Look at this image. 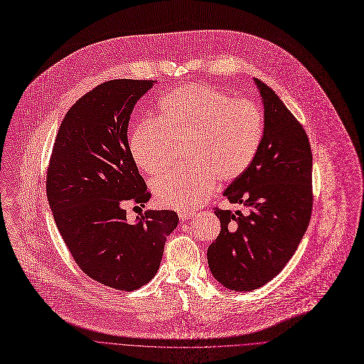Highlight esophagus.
I'll use <instances>...</instances> for the list:
<instances>
[{
  "label": "esophagus",
  "instance_id": "1",
  "mask_svg": "<svg viewBox=\"0 0 364 364\" xmlns=\"http://www.w3.org/2000/svg\"><path fill=\"white\" fill-rule=\"evenodd\" d=\"M192 216H195V212H193V210H186V209L179 210V220H181V221H188V220H191Z\"/></svg>",
  "mask_w": 364,
  "mask_h": 364
}]
</instances>
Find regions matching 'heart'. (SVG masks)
Wrapping results in <instances>:
<instances>
[{
	"instance_id": "1",
	"label": "heart",
	"mask_w": 364,
	"mask_h": 364,
	"mask_svg": "<svg viewBox=\"0 0 364 364\" xmlns=\"http://www.w3.org/2000/svg\"><path fill=\"white\" fill-rule=\"evenodd\" d=\"M264 129V113L255 102L188 83L161 99L156 119L132 130L129 151L137 168L156 175L171 164L176 148H183L189 164L164 172L152 189L164 206L188 210L210 196L216 179L232 182L250 168Z\"/></svg>"
}]
</instances>
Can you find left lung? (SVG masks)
<instances>
[{"instance_id": "obj_1", "label": "left lung", "mask_w": 364, "mask_h": 364, "mask_svg": "<svg viewBox=\"0 0 364 364\" xmlns=\"http://www.w3.org/2000/svg\"><path fill=\"white\" fill-rule=\"evenodd\" d=\"M265 129L250 168L225 189L247 213L215 206L221 232L208 248L213 277L234 291H251L281 272L300 245L313 210V154L303 124L275 92L255 79Z\"/></svg>"}]
</instances>
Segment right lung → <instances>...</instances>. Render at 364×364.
Returning a JSON list of instances; mask_svg holds the SVG:
<instances>
[{"label":"right lung","mask_w":364,"mask_h":364,"mask_svg":"<svg viewBox=\"0 0 364 364\" xmlns=\"http://www.w3.org/2000/svg\"><path fill=\"white\" fill-rule=\"evenodd\" d=\"M154 82L114 79L82 96L60 124L47 169V199L71 257L90 278L120 291L155 277L179 223L169 209L126 220L127 202L151 199L129 151L127 126Z\"/></svg>","instance_id":"add662e5"}]
</instances>
